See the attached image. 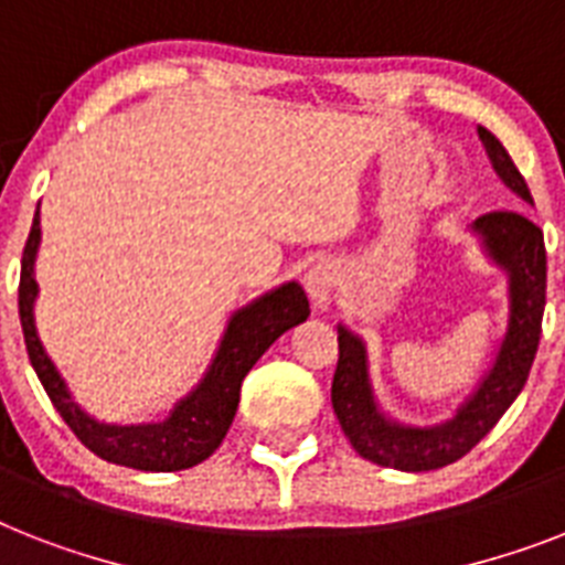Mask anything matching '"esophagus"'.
<instances>
[{"mask_svg":"<svg viewBox=\"0 0 565 565\" xmlns=\"http://www.w3.org/2000/svg\"><path fill=\"white\" fill-rule=\"evenodd\" d=\"M337 264L333 260H316L313 267L307 269L305 275V284H307V292L313 298L316 310H328L333 305V292H337Z\"/></svg>","mask_w":565,"mask_h":565,"instance_id":"1","label":"esophagus"}]
</instances>
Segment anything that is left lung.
I'll return each mask as SVG.
<instances>
[{
    "mask_svg": "<svg viewBox=\"0 0 565 565\" xmlns=\"http://www.w3.org/2000/svg\"><path fill=\"white\" fill-rule=\"evenodd\" d=\"M490 168L522 203L534 205L522 173L511 162L502 141L476 127ZM481 255L505 273L508 322L493 362L476 388L458 403L456 415L441 424H406L383 409L371 383L369 345L360 333L339 322V362L330 388V403L342 433L362 458L403 473L438 470L467 456L497 426L529 380L531 362L540 345V324L545 310V246L543 232L520 211H493L470 226Z\"/></svg>",
    "mask_w": 565,
    "mask_h": 565,
    "instance_id": "1",
    "label": "left lung"
}]
</instances>
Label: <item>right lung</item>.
Returning <instances> with one entry per match:
<instances>
[{
	"label": "right lung",
	"mask_w": 565,
	"mask_h": 565,
	"mask_svg": "<svg viewBox=\"0 0 565 565\" xmlns=\"http://www.w3.org/2000/svg\"><path fill=\"white\" fill-rule=\"evenodd\" d=\"M40 209L31 223V235L22 252L20 273V322L25 333L29 360L45 394L52 397L54 409L66 420L68 429L89 447L95 456L113 465L148 470V473H173L200 465L223 444L228 426L235 420L241 403V383L249 369L264 356L275 339L290 328L301 324L310 316L305 287L287 281L264 296L252 298L249 305L228 316L217 351L211 356L209 369L185 397L173 403V409L162 420L145 424H107L75 401L68 383L57 371L54 360L45 351L43 339L36 333L34 301L40 296L34 278L36 252H40Z\"/></svg>",
	"instance_id": "add662e5"
}]
</instances>
